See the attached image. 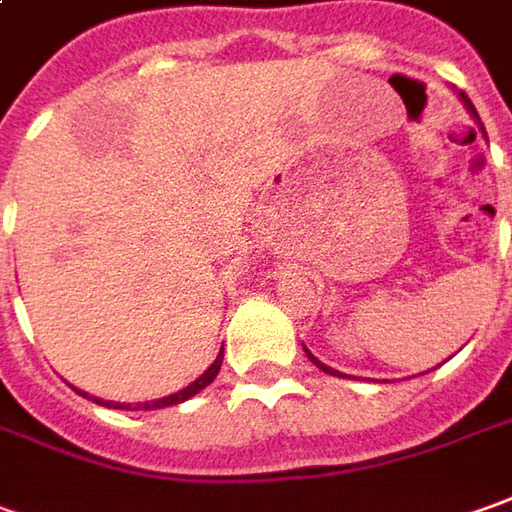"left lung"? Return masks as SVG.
<instances>
[{"label":"left lung","instance_id":"1","mask_svg":"<svg viewBox=\"0 0 512 512\" xmlns=\"http://www.w3.org/2000/svg\"><path fill=\"white\" fill-rule=\"evenodd\" d=\"M459 98H462V104L468 106V112H471V118L476 120V123H479V129H482V132H485V126H482V120H479V115H476V109H473V104L471 101H468V95H465V92H462V95H459ZM304 352H307V358L312 360V363H315V366H318V369H324V372H327V375H341V372H338V369H329L327 363H321V360L315 358V355H312L310 349H307V346H304Z\"/></svg>","mask_w":512,"mask_h":512}]
</instances>
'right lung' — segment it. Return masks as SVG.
Segmentation results:
<instances>
[{
  "mask_svg": "<svg viewBox=\"0 0 512 512\" xmlns=\"http://www.w3.org/2000/svg\"><path fill=\"white\" fill-rule=\"evenodd\" d=\"M219 366H222V352L216 355V360L202 372L194 383H188L185 389H180V392H174V394H168V397H157V400H149V403H137V406H132V403H104L101 397H92L98 406H106V408H126V411H154V408H168V406H177V403H185V400H191L194 394H200L208 383H214V377L219 375ZM78 392V389H75ZM78 394H84V397H89L87 392H78Z\"/></svg>",
  "mask_w": 512,
  "mask_h": 512,
  "instance_id": "right-lung-1",
  "label": "right lung"
}]
</instances>
